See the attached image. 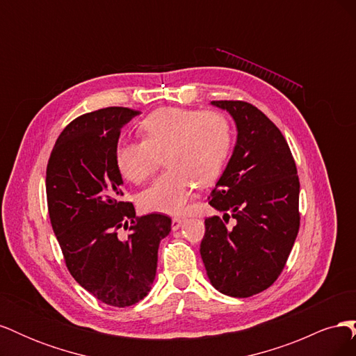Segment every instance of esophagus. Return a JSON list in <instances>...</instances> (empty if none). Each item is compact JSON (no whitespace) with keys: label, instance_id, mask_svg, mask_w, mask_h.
<instances>
[{"label":"esophagus","instance_id":"obj_1","mask_svg":"<svg viewBox=\"0 0 356 356\" xmlns=\"http://www.w3.org/2000/svg\"><path fill=\"white\" fill-rule=\"evenodd\" d=\"M182 222H184V218H181V217L172 218V230H178L182 225Z\"/></svg>","mask_w":356,"mask_h":356}]
</instances>
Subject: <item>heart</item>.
Listing matches in <instances>:
<instances>
[{
  "instance_id": "1",
  "label": "heart",
  "mask_w": 356,
  "mask_h": 356,
  "mask_svg": "<svg viewBox=\"0 0 356 356\" xmlns=\"http://www.w3.org/2000/svg\"><path fill=\"white\" fill-rule=\"evenodd\" d=\"M143 141L120 143L115 165L132 182H143L160 166L168 169L139 196L147 212L182 213L195 195L217 179L229 157L233 132L229 118L218 111L165 106L147 115L141 127Z\"/></svg>"
}]
</instances>
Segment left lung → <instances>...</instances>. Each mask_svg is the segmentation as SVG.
Instances as JSON below:
<instances>
[{
	"label": "left lung",
	"instance_id": "1",
	"mask_svg": "<svg viewBox=\"0 0 356 356\" xmlns=\"http://www.w3.org/2000/svg\"><path fill=\"white\" fill-rule=\"evenodd\" d=\"M211 104L233 117L238 138L209 197L224 215L204 220L200 255L215 289L245 298L267 289L284 270L300 227V181L284 135L257 106ZM230 216L233 228L225 225Z\"/></svg>",
	"mask_w": 356,
	"mask_h": 356
}]
</instances>
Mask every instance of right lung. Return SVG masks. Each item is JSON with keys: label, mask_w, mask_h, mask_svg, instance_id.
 Returning a JSON list of instances; mask_svg holds the SVG:
<instances>
[{"label": "right lung", "mask_w": 356, "mask_h": 356, "mask_svg": "<svg viewBox=\"0 0 356 356\" xmlns=\"http://www.w3.org/2000/svg\"><path fill=\"white\" fill-rule=\"evenodd\" d=\"M141 113L110 106L72 120L51 149L46 172L53 232L70 273L102 303L126 307L152 289L160 241L170 232L161 213L136 217L122 202L123 179L115 148L124 124ZM131 220L133 233L116 230Z\"/></svg>", "instance_id": "1"}]
</instances>
